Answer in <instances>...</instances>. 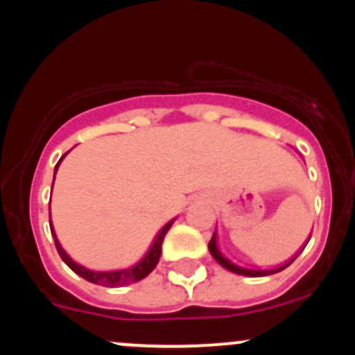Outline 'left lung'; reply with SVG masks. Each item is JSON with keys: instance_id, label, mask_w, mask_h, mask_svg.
Here are the masks:
<instances>
[{"instance_id": "left-lung-1", "label": "left lung", "mask_w": 355, "mask_h": 355, "mask_svg": "<svg viewBox=\"0 0 355 355\" xmlns=\"http://www.w3.org/2000/svg\"><path fill=\"white\" fill-rule=\"evenodd\" d=\"M307 242H309V240H307ZM305 245H307V243H305ZM304 248H305V247H302V250H304ZM209 250H210L211 257H214V259L217 260L220 266L225 267L227 270L234 272V274L245 275V277H266V275L277 274V272H282L284 268H287L288 266H291V263L294 262L297 257L300 255V252H302V250H300L299 254H297V255L294 257V259H291L287 263H284V266L275 267V268H267V270H260V268H245V267H240V266H237V263L230 262V260L227 259L225 255H222V252H220L218 247H217V232H214V235H211V240L209 242Z\"/></svg>"}]
</instances>
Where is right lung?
Returning a JSON list of instances; mask_svg holds the SVG:
<instances>
[{"mask_svg": "<svg viewBox=\"0 0 355 355\" xmlns=\"http://www.w3.org/2000/svg\"><path fill=\"white\" fill-rule=\"evenodd\" d=\"M67 153H64L63 157L60 158V162L63 160L64 157H67ZM60 162L55 166V173H56V170H58ZM53 182H55V178H53ZM173 222H175V218L170 220V222L166 223L164 229L158 232V235L155 237L152 247H150V250L146 252V255L140 260V262L137 263V266L123 268V270H112V272H95V270H89V268H87V267L80 266V263H76L75 260H73L71 257L63 250V247L60 245L58 239H56L55 230H53L51 217H50V229H51L53 239H55L56 250H58V254H60L61 259H63V262L67 263V266L70 267L71 270L75 272V274L83 277V279L88 280V282L96 284V285H103V287H123V285H130L133 282H140L141 279H145V277L148 275L155 267H157L158 260H160V254H162V243H164L166 232L170 230V227H172Z\"/></svg>", "mask_w": 355, "mask_h": 355, "instance_id": "add662e5", "label": "right lung"}]
</instances>
